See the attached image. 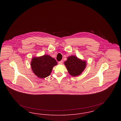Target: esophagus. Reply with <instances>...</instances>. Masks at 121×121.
I'll return each instance as SVG.
<instances>
[{"label":"esophagus","mask_w":121,"mask_h":121,"mask_svg":"<svg viewBox=\"0 0 121 121\" xmlns=\"http://www.w3.org/2000/svg\"><path fill=\"white\" fill-rule=\"evenodd\" d=\"M63 61H60V62H58V64H60V65H61V64H63Z\"/></svg>","instance_id":"1"}]
</instances>
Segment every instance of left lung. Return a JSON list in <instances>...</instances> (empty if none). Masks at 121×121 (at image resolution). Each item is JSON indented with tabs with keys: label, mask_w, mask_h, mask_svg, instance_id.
Listing matches in <instances>:
<instances>
[{
	"label": "left lung",
	"mask_w": 121,
	"mask_h": 121,
	"mask_svg": "<svg viewBox=\"0 0 121 121\" xmlns=\"http://www.w3.org/2000/svg\"><path fill=\"white\" fill-rule=\"evenodd\" d=\"M64 63L69 74L73 77L81 74L86 65L85 60H82L73 55L68 57Z\"/></svg>",
	"instance_id": "1"
}]
</instances>
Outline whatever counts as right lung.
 I'll list each match as a JSON object with an SVG mask.
<instances>
[{
  "instance_id": "obj_1",
  "label": "right lung",
  "mask_w": 121,
  "mask_h": 121,
  "mask_svg": "<svg viewBox=\"0 0 121 121\" xmlns=\"http://www.w3.org/2000/svg\"><path fill=\"white\" fill-rule=\"evenodd\" d=\"M54 58L48 55L33 57L31 62V69L35 75L44 78L50 75L53 67L57 65Z\"/></svg>"
}]
</instances>
